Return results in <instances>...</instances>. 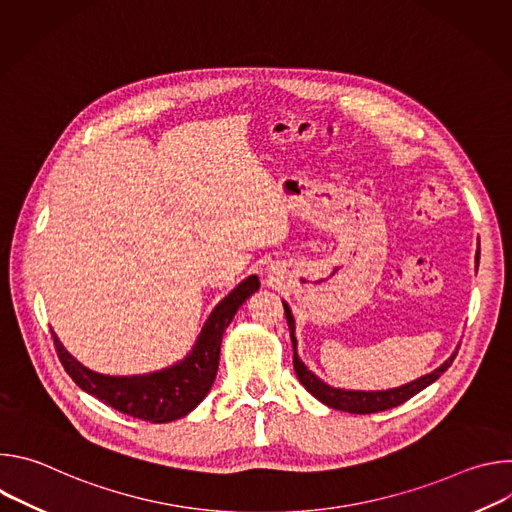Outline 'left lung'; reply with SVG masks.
I'll use <instances>...</instances> for the list:
<instances>
[{"label":"left lung","mask_w":512,"mask_h":512,"mask_svg":"<svg viewBox=\"0 0 512 512\" xmlns=\"http://www.w3.org/2000/svg\"><path fill=\"white\" fill-rule=\"evenodd\" d=\"M283 310H285V318H287V326H289V336H291V344H294V369L296 375L300 379V383L306 387L308 393H312L318 401H322L324 405L338 409V411H348V413H377V411H385L391 407H397L401 403H405L407 399H411L413 395H417L419 391H423L425 387H429L431 383H435L440 379L448 369L450 364L454 362L456 352L442 364V367H437L433 373L419 377L417 381H411L407 385L395 387V389H387V391H346V389H336L326 385L324 381H320L312 371H308L306 364L300 360L298 356V340H296V322L294 316H291L289 306L283 302Z\"/></svg>","instance_id":"obj_1"}]
</instances>
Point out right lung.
<instances>
[{"mask_svg": "<svg viewBox=\"0 0 512 512\" xmlns=\"http://www.w3.org/2000/svg\"><path fill=\"white\" fill-rule=\"evenodd\" d=\"M257 289V275H249L245 281H241L210 312L190 354L172 364V367L156 373L133 377H109L95 373L83 367L75 356H70V352L64 350L62 342L52 332L56 354L64 371L85 393L125 415L152 423H168L188 415L208 395L218 371L223 334L233 322L237 310Z\"/></svg>", "mask_w": 512, "mask_h": 512, "instance_id": "1", "label": "right lung"}]
</instances>
